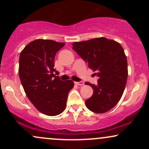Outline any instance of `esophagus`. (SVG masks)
<instances>
[{
  "label": "esophagus",
  "instance_id": "esophagus-1",
  "mask_svg": "<svg viewBox=\"0 0 149 149\" xmlns=\"http://www.w3.org/2000/svg\"><path fill=\"white\" fill-rule=\"evenodd\" d=\"M75 84L78 85H80V86H83L84 85V83L83 81H80V82H75Z\"/></svg>",
  "mask_w": 149,
  "mask_h": 149
}]
</instances>
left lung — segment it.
Instances as JSON below:
<instances>
[{"mask_svg":"<svg viewBox=\"0 0 149 149\" xmlns=\"http://www.w3.org/2000/svg\"><path fill=\"white\" fill-rule=\"evenodd\" d=\"M73 49L99 77L97 84L86 83L93 95L85 101L89 110L103 113L113 108L123 94L127 78V61L120 44L101 37L73 43Z\"/></svg>","mask_w":149,"mask_h":149,"instance_id":"left-lung-1","label":"left lung"}]
</instances>
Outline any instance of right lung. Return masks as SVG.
I'll return each instance as SVG.
<instances>
[{
  "label": "right lung",
  "mask_w": 149,
  "mask_h": 149,
  "mask_svg": "<svg viewBox=\"0 0 149 149\" xmlns=\"http://www.w3.org/2000/svg\"><path fill=\"white\" fill-rule=\"evenodd\" d=\"M64 45L37 39L20 53L19 76L26 95L39 111L47 116L64 111L68 94L74 85L71 80H61L54 69L56 53Z\"/></svg>",
  "instance_id": "right-lung-1"
}]
</instances>
